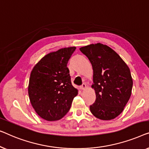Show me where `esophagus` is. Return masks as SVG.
Returning <instances> with one entry per match:
<instances>
[{
    "label": "esophagus",
    "instance_id": "esophagus-1",
    "mask_svg": "<svg viewBox=\"0 0 149 149\" xmlns=\"http://www.w3.org/2000/svg\"><path fill=\"white\" fill-rule=\"evenodd\" d=\"M86 88V85L85 83H83L82 85H81V86H80V89L84 90V89H85Z\"/></svg>",
    "mask_w": 149,
    "mask_h": 149
}]
</instances>
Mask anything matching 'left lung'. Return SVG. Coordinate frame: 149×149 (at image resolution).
<instances>
[{"instance_id":"8db88e82","label":"left lung","mask_w":149,"mask_h":149,"mask_svg":"<svg viewBox=\"0 0 149 149\" xmlns=\"http://www.w3.org/2000/svg\"><path fill=\"white\" fill-rule=\"evenodd\" d=\"M91 61L96 100L90 110L97 118L111 120L123 111L130 98L133 81L130 70L118 54L97 43L79 49Z\"/></svg>"}]
</instances>
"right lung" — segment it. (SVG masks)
<instances>
[{"label":"right lung","mask_w":149,"mask_h":149,"mask_svg":"<svg viewBox=\"0 0 149 149\" xmlns=\"http://www.w3.org/2000/svg\"><path fill=\"white\" fill-rule=\"evenodd\" d=\"M75 47L61 49L45 55L31 72L28 95L36 112L47 121L63 118L78 91L72 86L67 67Z\"/></svg>","instance_id":"right-lung-1"}]
</instances>
